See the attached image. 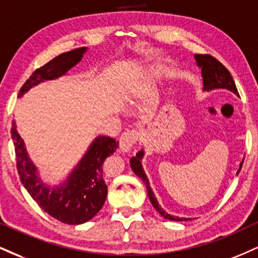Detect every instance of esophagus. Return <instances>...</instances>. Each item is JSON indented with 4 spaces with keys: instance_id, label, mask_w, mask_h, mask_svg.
<instances>
[{
    "instance_id": "esophagus-1",
    "label": "esophagus",
    "mask_w": 258,
    "mask_h": 258,
    "mask_svg": "<svg viewBox=\"0 0 258 258\" xmlns=\"http://www.w3.org/2000/svg\"><path fill=\"white\" fill-rule=\"evenodd\" d=\"M138 139V132L135 130H127L120 137V150L128 153Z\"/></svg>"
}]
</instances>
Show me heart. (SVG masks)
Masks as SVG:
<instances>
[{
    "label": "heart",
    "instance_id": "b5f03b06",
    "mask_svg": "<svg viewBox=\"0 0 258 258\" xmlns=\"http://www.w3.org/2000/svg\"><path fill=\"white\" fill-rule=\"evenodd\" d=\"M160 71L161 70H160L159 67L155 66V67L151 68L150 72L148 73V77L144 80H143V82H136L135 84H133L131 90H130V98H128V101L132 102V98L141 96L143 92H144L145 90H147L149 86H150V82H151V80H153V77L157 76V74L160 73Z\"/></svg>",
    "mask_w": 258,
    "mask_h": 258
}]
</instances>
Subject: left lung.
Returning <instances> with one entry per match:
<instances>
[{"mask_svg": "<svg viewBox=\"0 0 258 258\" xmlns=\"http://www.w3.org/2000/svg\"><path fill=\"white\" fill-rule=\"evenodd\" d=\"M195 60H196L197 66L200 67L202 71L204 91H212V90H215V89H226V90H229V91H232L233 94L238 95L237 86H235V83L233 78H232L231 73L228 72L227 68L223 66L221 62L216 60L215 57L210 56V55H201V54L195 55ZM143 156H144V150L142 149V150H139L138 153L136 154V156L131 157V160H130V164H131V168L133 172H135V174L139 176V178L143 180V182L145 184L149 200H150L151 204H153L155 209H156L157 212L161 214V216H163L164 219L172 220V221H187V220H191L188 218H178V216H173L170 215V214L164 212L162 208H161L159 202L156 200V197H155V194L153 192V190H151L148 176L145 174L144 169H143V166H142ZM243 162L244 161H241L240 164H239V169L237 174H239V172H240Z\"/></svg>", "mask_w": 258, "mask_h": 258, "instance_id": "8db88e82", "label": "left lung"}]
</instances>
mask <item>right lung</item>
Wrapping results in <instances>:
<instances>
[{"instance_id":"add662e5","label":"right lung","mask_w":258,"mask_h":258,"mask_svg":"<svg viewBox=\"0 0 258 258\" xmlns=\"http://www.w3.org/2000/svg\"><path fill=\"white\" fill-rule=\"evenodd\" d=\"M86 50L88 48L83 46L63 52L36 70L21 86L19 97L40 83L64 76L82 61ZM11 133L21 182L45 213L67 225H80L91 220L101 210L108 194L102 164L108 156L115 153L119 142L105 136L96 137L67 179L58 186L50 187L40 179L38 169L30 159L23 138L18 132L15 121L12 123Z\"/></svg>"}]
</instances>
